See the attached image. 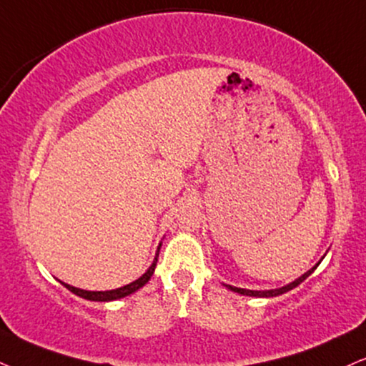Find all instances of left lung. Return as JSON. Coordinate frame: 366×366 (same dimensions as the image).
<instances>
[{"label":"left lung","instance_id":"8db88e82","mask_svg":"<svg viewBox=\"0 0 366 366\" xmlns=\"http://www.w3.org/2000/svg\"><path fill=\"white\" fill-rule=\"evenodd\" d=\"M319 266V263L314 266L312 269H309L307 273H304L302 274L300 278H297L295 282H292L290 285H287V287H282V288H277V290H246V288H237V287H231V285H225L229 288V290H232V292H237V293H241V295H249V297H277V295H282V293H285V292H288V290H292V288H295V287H299L302 282H304L305 278L309 277L310 273L314 272L315 268H317Z\"/></svg>","mask_w":366,"mask_h":366}]
</instances>
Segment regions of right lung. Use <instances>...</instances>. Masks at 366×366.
<instances>
[{
	"mask_svg": "<svg viewBox=\"0 0 366 366\" xmlns=\"http://www.w3.org/2000/svg\"><path fill=\"white\" fill-rule=\"evenodd\" d=\"M159 249H161V244H159V247H157L154 263L151 264V268H149L147 272L144 273L141 278H137V280H135V282L129 283V285L117 288V290H108V292H88V290H81V288H76V287L67 285V283H62V285H64V287L67 288V290H71L73 293H76V295H78V297H83V299H86V300H94V302L119 300V299H122V297H127V295H130V293H134L135 290H139V288L146 285L149 280H151L152 273H154L156 263H157V256H159Z\"/></svg>",
	"mask_w": 366,
	"mask_h": 366,
	"instance_id": "1",
	"label": "right lung"
}]
</instances>
